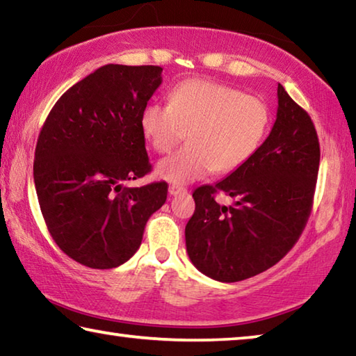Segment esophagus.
I'll use <instances>...</instances> for the list:
<instances>
[{
  "mask_svg": "<svg viewBox=\"0 0 356 356\" xmlns=\"http://www.w3.org/2000/svg\"><path fill=\"white\" fill-rule=\"evenodd\" d=\"M168 191H170L171 196H177L180 195V193H186V188H184V186L180 185H170V188H168Z\"/></svg>",
  "mask_w": 356,
  "mask_h": 356,
  "instance_id": "esophagus-1",
  "label": "esophagus"
}]
</instances>
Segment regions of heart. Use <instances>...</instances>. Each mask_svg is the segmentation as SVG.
Segmentation results:
<instances>
[{
	"label": "heart",
	"mask_w": 356,
	"mask_h": 356,
	"mask_svg": "<svg viewBox=\"0 0 356 356\" xmlns=\"http://www.w3.org/2000/svg\"><path fill=\"white\" fill-rule=\"evenodd\" d=\"M270 124L272 111L264 100L209 80L177 84L168 105L152 102L140 116L143 135L155 152H171L188 138L185 147L156 165V176L174 185L195 182L213 170L236 171L262 146Z\"/></svg>",
	"instance_id": "b5f03b06"
}]
</instances>
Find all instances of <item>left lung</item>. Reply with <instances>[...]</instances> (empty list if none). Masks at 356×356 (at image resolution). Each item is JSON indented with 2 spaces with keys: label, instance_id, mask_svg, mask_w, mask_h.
Masks as SVG:
<instances>
[{
  "label": "left lung",
  "instance_id": "8db88e82",
  "mask_svg": "<svg viewBox=\"0 0 356 356\" xmlns=\"http://www.w3.org/2000/svg\"><path fill=\"white\" fill-rule=\"evenodd\" d=\"M318 161L309 114L278 84L276 120L257 152L218 184L193 193L196 209L185 226L193 265L215 281L236 282L280 262L309 218ZM216 192L234 206L216 203Z\"/></svg>",
  "mask_w": 356,
  "mask_h": 356
}]
</instances>
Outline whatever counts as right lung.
<instances>
[{
	"label": "right lung",
	"instance_id": "add662e5",
	"mask_svg": "<svg viewBox=\"0 0 356 356\" xmlns=\"http://www.w3.org/2000/svg\"><path fill=\"white\" fill-rule=\"evenodd\" d=\"M161 72L106 64L67 89L40 130L34 185L42 215L59 248L86 267L127 262L166 201V182L124 186L152 168L140 116Z\"/></svg>",
	"mask_w": 356,
	"mask_h": 356
}]
</instances>
